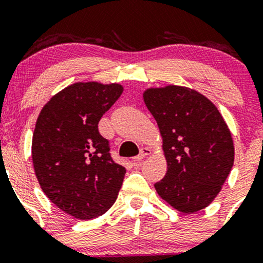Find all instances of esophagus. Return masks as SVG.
I'll use <instances>...</instances> for the list:
<instances>
[{
	"label": "esophagus",
	"mask_w": 263,
	"mask_h": 263,
	"mask_svg": "<svg viewBox=\"0 0 263 263\" xmlns=\"http://www.w3.org/2000/svg\"><path fill=\"white\" fill-rule=\"evenodd\" d=\"M148 155H151V149L148 148V147H143V148H141L140 155L136 156L135 158H134V162H135V163H140V162L142 161V159L144 158V157L148 156Z\"/></svg>",
	"instance_id": "34e87169"
}]
</instances>
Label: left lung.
<instances>
[{
    "label": "left lung",
    "mask_w": 263,
    "mask_h": 263,
    "mask_svg": "<svg viewBox=\"0 0 263 263\" xmlns=\"http://www.w3.org/2000/svg\"><path fill=\"white\" fill-rule=\"evenodd\" d=\"M144 104L163 137L167 173L155 184L159 197L182 213L215 199L234 164L228 126L209 99L183 86L148 89Z\"/></svg>",
    "instance_id": "obj_1"
}]
</instances>
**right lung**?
I'll return each mask as SVG.
<instances>
[{
  "label": "right lung",
  "mask_w": 263,
  "mask_h": 263,
  "mask_svg": "<svg viewBox=\"0 0 263 263\" xmlns=\"http://www.w3.org/2000/svg\"><path fill=\"white\" fill-rule=\"evenodd\" d=\"M123 91L119 84L77 83L42 108L32 140L35 176L59 209L91 220L112 206L126 168L110 153L99 121Z\"/></svg>",
  "instance_id": "obj_1"
}]
</instances>
